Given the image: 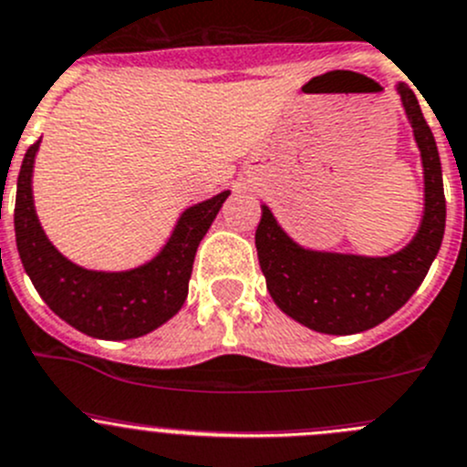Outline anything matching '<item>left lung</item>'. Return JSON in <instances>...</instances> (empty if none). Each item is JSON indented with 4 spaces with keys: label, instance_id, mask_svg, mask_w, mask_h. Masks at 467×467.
<instances>
[{
    "label": "left lung",
    "instance_id": "8db88e82",
    "mask_svg": "<svg viewBox=\"0 0 467 467\" xmlns=\"http://www.w3.org/2000/svg\"><path fill=\"white\" fill-rule=\"evenodd\" d=\"M396 91L424 165V216L408 246L385 258L311 251L287 237L263 204L255 248L269 295L285 316L316 332L343 337L385 322L415 295L442 244L447 204L435 138L415 91L403 82Z\"/></svg>",
    "mask_w": 467,
    "mask_h": 467
}]
</instances>
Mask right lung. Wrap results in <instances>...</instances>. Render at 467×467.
I'll return each instance as SVG.
<instances>
[{"instance_id":"add662e5","label":"right lung","mask_w":467,"mask_h":467,"mask_svg":"<svg viewBox=\"0 0 467 467\" xmlns=\"http://www.w3.org/2000/svg\"><path fill=\"white\" fill-rule=\"evenodd\" d=\"M38 145L41 140L29 147L20 165L13 212L17 254L34 287L57 316L87 337L124 341L154 332L184 306L198 244L230 191L186 209L150 263L129 272H94L64 258L38 223L32 195Z\"/></svg>"}]
</instances>
